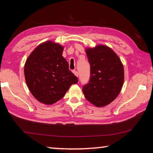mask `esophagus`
<instances>
[{"instance_id":"1","label":"esophagus","mask_w":153,"mask_h":153,"mask_svg":"<svg viewBox=\"0 0 153 153\" xmlns=\"http://www.w3.org/2000/svg\"><path fill=\"white\" fill-rule=\"evenodd\" d=\"M73 73L75 74V76H78V72H77V71H76V70H74L73 71Z\"/></svg>"}]
</instances>
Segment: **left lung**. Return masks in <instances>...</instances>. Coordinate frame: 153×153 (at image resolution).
<instances>
[{
  "mask_svg": "<svg viewBox=\"0 0 153 153\" xmlns=\"http://www.w3.org/2000/svg\"><path fill=\"white\" fill-rule=\"evenodd\" d=\"M90 65L89 82L82 88L86 99L97 107L113 102L123 86L124 70L122 63L108 46L99 45L86 49Z\"/></svg>",
  "mask_w": 153,
  "mask_h": 153,
  "instance_id": "obj_1",
  "label": "left lung"
}]
</instances>
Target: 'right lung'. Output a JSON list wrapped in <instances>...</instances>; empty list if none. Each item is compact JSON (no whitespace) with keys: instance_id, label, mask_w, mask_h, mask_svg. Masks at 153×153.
<instances>
[{"instance_id":"1","label":"right lung","mask_w":153,"mask_h":153,"mask_svg":"<svg viewBox=\"0 0 153 153\" xmlns=\"http://www.w3.org/2000/svg\"><path fill=\"white\" fill-rule=\"evenodd\" d=\"M63 51L61 45L48 41L40 44L25 62L24 75L28 88L44 104L57 102L72 84L78 82L62 56Z\"/></svg>"}]
</instances>
